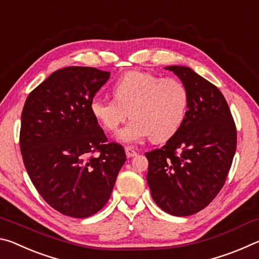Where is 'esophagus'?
<instances>
[{"label":"esophagus","instance_id":"1","mask_svg":"<svg viewBox=\"0 0 259 259\" xmlns=\"http://www.w3.org/2000/svg\"><path fill=\"white\" fill-rule=\"evenodd\" d=\"M125 154H126V156H128V157H134V156L137 155V152H136L133 147L126 146L125 147Z\"/></svg>","mask_w":259,"mask_h":259}]
</instances>
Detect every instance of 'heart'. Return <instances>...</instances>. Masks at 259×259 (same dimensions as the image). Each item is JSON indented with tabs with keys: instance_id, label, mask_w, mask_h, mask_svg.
I'll list each match as a JSON object with an SVG mask.
<instances>
[{
	"instance_id": "obj_1",
	"label": "heart",
	"mask_w": 259,
	"mask_h": 259,
	"mask_svg": "<svg viewBox=\"0 0 259 259\" xmlns=\"http://www.w3.org/2000/svg\"><path fill=\"white\" fill-rule=\"evenodd\" d=\"M112 93L114 99L95 97L90 111L108 131H115L129 114L133 119L116 135L122 143H137L147 137L154 143L165 142L186 119L190 95L176 78L133 71L114 82Z\"/></svg>"
}]
</instances>
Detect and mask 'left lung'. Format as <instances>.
I'll return each instance as SVG.
<instances>
[{
  "label": "left lung",
  "instance_id": "obj_1",
  "mask_svg": "<svg viewBox=\"0 0 259 259\" xmlns=\"http://www.w3.org/2000/svg\"><path fill=\"white\" fill-rule=\"evenodd\" d=\"M187 88L190 105L178 133L145 153L147 184L155 203L174 216L204 209L224 186L236 150L229 105L216 85L190 67L168 66Z\"/></svg>",
  "mask_w": 259,
  "mask_h": 259
}]
</instances>
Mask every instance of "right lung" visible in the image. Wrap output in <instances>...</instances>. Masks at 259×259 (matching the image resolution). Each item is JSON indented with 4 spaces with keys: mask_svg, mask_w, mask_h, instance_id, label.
<instances>
[{
    "mask_svg": "<svg viewBox=\"0 0 259 259\" xmlns=\"http://www.w3.org/2000/svg\"><path fill=\"white\" fill-rule=\"evenodd\" d=\"M109 72L94 67L58 69L28 95L20 128V151L33 185L60 213L85 218L112 194L125 162L122 145L107 143L90 111Z\"/></svg>",
    "mask_w": 259,
    "mask_h": 259,
    "instance_id": "1",
    "label": "right lung"
}]
</instances>
